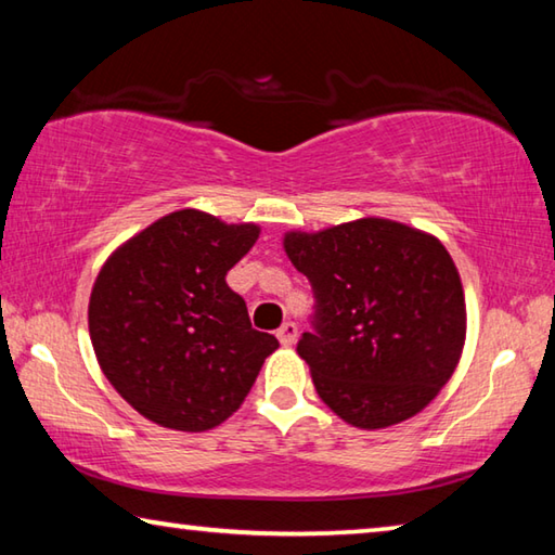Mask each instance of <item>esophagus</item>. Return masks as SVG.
Returning <instances> with one entry per match:
<instances>
[{
    "label": "esophagus",
    "instance_id": "esophagus-1",
    "mask_svg": "<svg viewBox=\"0 0 555 555\" xmlns=\"http://www.w3.org/2000/svg\"><path fill=\"white\" fill-rule=\"evenodd\" d=\"M276 337H279V343L284 345V347H288V345H294L296 343V337H298V325L296 323H291V321H286L284 325L279 327V333H276Z\"/></svg>",
    "mask_w": 555,
    "mask_h": 555
}]
</instances>
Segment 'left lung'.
<instances>
[{
	"mask_svg": "<svg viewBox=\"0 0 555 555\" xmlns=\"http://www.w3.org/2000/svg\"><path fill=\"white\" fill-rule=\"evenodd\" d=\"M284 249L313 286V333H304L296 350L318 397L364 430L426 409L465 345L463 284L440 240L362 218L286 232Z\"/></svg>",
	"mask_w": 555,
	"mask_h": 555,
	"instance_id": "8db88e82",
	"label": "left lung"
}]
</instances>
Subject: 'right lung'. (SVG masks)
I'll return each instance as SVG.
<instances>
[{"mask_svg": "<svg viewBox=\"0 0 555 555\" xmlns=\"http://www.w3.org/2000/svg\"><path fill=\"white\" fill-rule=\"evenodd\" d=\"M257 237V224L188 208L149 224L100 269L90 340L112 387L144 418L201 434L242 406L279 347L224 281Z\"/></svg>", "mask_w": 555, "mask_h": 555, "instance_id": "1", "label": "right lung"}]
</instances>
